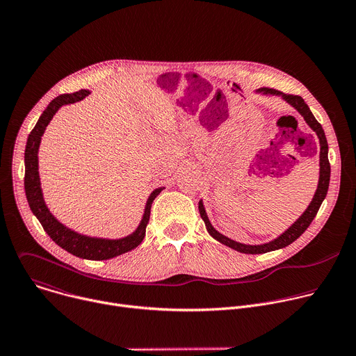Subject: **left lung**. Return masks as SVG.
<instances>
[{"label": "left lung", "mask_w": 356, "mask_h": 356, "mask_svg": "<svg viewBox=\"0 0 356 356\" xmlns=\"http://www.w3.org/2000/svg\"><path fill=\"white\" fill-rule=\"evenodd\" d=\"M258 92H262V94H272V95H279L282 97L287 104H290L294 110L298 111V114L304 118V121L307 122V125L316 132L317 138H318V142H320V177H318V184H317V190L314 193V197L313 200L310 201L309 207L306 209V211H304L283 234H280L277 238L272 239L270 242H266V243H261V245H246V243H241V242H236L225 235H222L221 232H218L210 222L209 217H207V213H206V209H204V204H202V200H200L198 202V211H200V216L202 218V221H204L206 224V228L209 231V234L217 239L218 242L238 250V252H242V253H250V255H258V253H266V252H270V250H276V249H282V248H286L287 245H290L291 242H294L304 231H306L312 221L314 220V217L317 216L323 201L327 195V191H328V186H330V175H331V166H330V162H328V143H327V138H325V134H324V129L321 127V124L316 120V117L313 115V113L310 111L309 106L304 103V99L300 97V95H293V94H284L282 91H277V90H273V88H259Z\"/></svg>", "instance_id": "left-lung-1"}]
</instances>
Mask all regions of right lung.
Returning <instances> with one entry per match:
<instances>
[{"label": "right lung", "mask_w": 356, "mask_h": 356, "mask_svg": "<svg viewBox=\"0 0 356 356\" xmlns=\"http://www.w3.org/2000/svg\"><path fill=\"white\" fill-rule=\"evenodd\" d=\"M91 91L88 90H80L73 94H62L56 97L55 99L50 101V104L46 107V110L39 117L35 128L31 131L26 147H25V194L26 200L29 202V207L33 213V216L39 220L46 234L52 238L60 248L67 250L72 255L88 259V261H106L115 257L122 255L125 252H129L135 249L145 238L146 225L149 222L150 217V207L152 202L156 198V195L165 188L159 187L155 188L147 197L145 211L142 216V220L138 225V228L129 234L128 236L120 238V239H108V238H97V236H88L84 234H80L65 224H62L50 210L47 209L42 187H40V177H39V161H38V152L39 145L42 140V135L44 134L46 127L52 121L54 115L67 104H74L77 101H81L86 98Z\"/></svg>", "instance_id": "obj_1"}]
</instances>
